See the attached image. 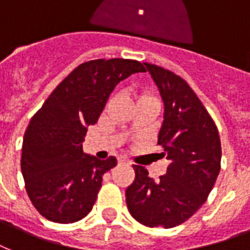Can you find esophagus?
<instances>
[{
    "label": "esophagus",
    "mask_w": 250,
    "mask_h": 250,
    "mask_svg": "<svg viewBox=\"0 0 250 250\" xmlns=\"http://www.w3.org/2000/svg\"><path fill=\"white\" fill-rule=\"evenodd\" d=\"M118 163H125V165H130V161H129L126 157H124V155H120V157H118Z\"/></svg>",
    "instance_id": "34e87169"
}]
</instances>
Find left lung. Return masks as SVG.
<instances>
[{
	"mask_svg": "<svg viewBox=\"0 0 250 250\" xmlns=\"http://www.w3.org/2000/svg\"><path fill=\"white\" fill-rule=\"evenodd\" d=\"M165 104L158 134L162 155L170 161L159 181L133 165L136 178L126 188L127 209L150 228H172L203 206L220 171L221 144L213 120L186 80L145 63Z\"/></svg>",
	"mask_w": 250,
	"mask_h": 250,
	"instance_id": "obj_1",
	"label": "left lung"
}]
</instances>
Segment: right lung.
Listing matches in <instances>:
<instances>
[{
	"mask_svg": "<svg viewBox=\"0 0 250 250\" xmlns=\"http://www.w3.org/2000/svg\"><path fill=\"white\" fill-rule=\"evenodd\" d=\"M132 59L82 63L34 114L23 137L21 170L26 192L47 220L69 224L91 212L103 175L117 165L83 153L87 127L97 123L118 83L145 72Z\"/></svg>",
	"mask_w": 250,
	"mask_h": 250,
	"instance_id": "obj_1",
	"label": "right lung"
}]
</instances>
